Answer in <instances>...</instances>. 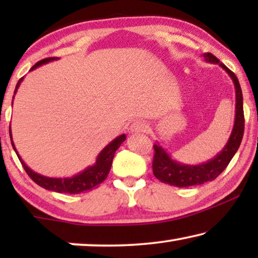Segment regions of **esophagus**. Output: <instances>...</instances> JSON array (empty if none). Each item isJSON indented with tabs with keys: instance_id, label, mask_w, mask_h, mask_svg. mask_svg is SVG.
Returning <instances> with one entry per match:
<instances>
[{
	"instance_id": "34e87169",
	"label": "esophagus",
	"mask_w": 258,
	"mask_h": 258,
	"mask_svg": "<svg viewBox=\"0 0 258 258\" xmlns=\"http://www.w3.org/2000/svg\"><path fill=\"white\" fill-rule=\"evenodd\" d=\"M148 129V123L146 121H135L129 126L130 133H144Z\"/></svg>"
}]
</instances>
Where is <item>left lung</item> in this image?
I'll list each match as a JSON object with an SVG mask.
<instances>
[{"instance_id": "1", "label": "left lung", "mask_w": 258, "mask_h": 258, "mask_svg": "<svg viewBox=\"0 0 258 258\" xmlns=\"http://www.w3.org/2000/svg\"><path fill=\"white\" fill-rule=\"evenodd\" d=\"M203 57L207 62L220 64L228 75L231 77L235 86L236 93V110H235V122L234 128L230 134L227 144L214 158L206 163L196 165L183 164L172 160L170 155L162 148L160 144H154V161H153V172L155 177L161 182L167 184L178 186V188H186V186L200 185L203 183L214 181L225 168L228 167L229 162L234 157L236 151L241 146L243 133H244V112H243V95L239 86L237 77L230 69H228L223 63L220 62L216 56L210 52L203 54Z\"/></svg>"}]
</instances>
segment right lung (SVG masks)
Returning a JSON list of instances; mask_svg holds the SVG:
<instances>
[{"label": "right lung", "mask_w": 258, "mask_h": 258, "mask_svg": "<svg viewBox=\"0 0 258 258\" xmlns=\"http://www.w3.org/2000/svg\"><path fill=\"white\" fill-rule=\"evenodd\" d=\"M56 59H58V57H49V58L42 59V61L37 62L30 70L36 69L37 67L45 64V63L48 62L56 61ZM22 81H23V77L22 79H20L19 82H17L14 94H16V91L19 89L20 84ZM9 134H10V140H12V146L14 148V150H15L17 157H19L20 162L22 163V167L24 168V170H26L27 174L29 175V177L33 179L36 184L42 186V188L51 190V191L66 192V194H81L83 191H88V190L97 188V185L101 184V183L107 178L109 171H110L112 158H114L116 150L118 149L119 146H121L126 139L124 134H122V135L116 137L115 140H112L108 146H105L103 149L101 150V153L98 154L95 164L89 165V167L84 169L83 171L72 176V177L55 178V177H47V176L40 175L37 174V172H35L34 170H31V169L24 163L19 153H17L15 144L13 142L12 129L10 128H9Z\"/></svg>", "instance_id": "add662e5"}]
</instances>
